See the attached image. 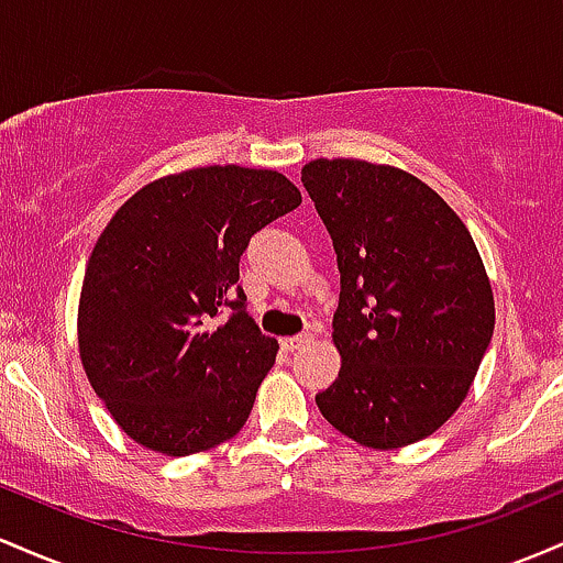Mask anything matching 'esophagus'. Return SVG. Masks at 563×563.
Wrapping results in <instances>:
<instances>
[{
    "label": "esophagus",
    "instance_id": "esophagus-1",
    "mask_svg": "<svg viewBox=\"0 0 563 563\" xmlns=\"http://www.w3.org/2000/svg\"><path fill=\"white\" fill-rule=\"evenodd\" d=\"M308 343H311V334L300 332V334H295V338H284L282 340V349L298 351V349H302V345H308Z\"/></svg>",
    "mask_w": 563,
    "mask_h": 563
}]
</instances>
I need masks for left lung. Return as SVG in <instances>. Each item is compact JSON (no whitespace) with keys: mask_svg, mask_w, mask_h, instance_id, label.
<instances>
[{"mask_svg":"<svg viewBox=\"0 0 563 563\" xmlns=\"http://www.w3.org/2000/svg\"><path fill=\"white\" fill-rule=\"evenodd\" d=\"M302 186L332 236L343 366L316 394L340 433L372 450L431 435L468 394L495 332V300L463 220L404 169L316 159Z\"/></svg>","mask_w":563,"mask_h":563,"instance_id":"1","label":"left lung"}]
</instances>
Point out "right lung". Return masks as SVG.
Wrapping results in <instances>:
<instances>
[{"instance_id": "1", "label": "right lung", "mask_w": 563, "mask_h": 563, "mask_svg": "<svg viewBox=\"0 0 563 563\" xmlns=\"http://www.w3.org/2000/svg\"><path fill=\"white\" fill-rule=\"evenodd\" d=\"M300 201L271 169L199 167L148 183L100 233L81 284L79 353L137 444L186 457L242 431L279 345L247 313L239 261Z\"/></svg>"}]
</instances>
